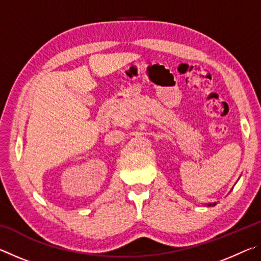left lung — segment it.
I'll return each instance as SVG.
<instances>
[{
    "mask_svg": "<svg viewBox=\"0 0 261 261\" xmlns=\"http://www.w3.org/2000/svg\"><path fill=\"white\" fill-rule=\"evenodd\" d=\"M216 205V202H213V204H208L207 206H215Z\"/></svg>",
    "mask_w": 261,
    "mask_h": 261,
    "instance_id": "left-lung-1",
    "label": "left lung"
}]
</instances>
